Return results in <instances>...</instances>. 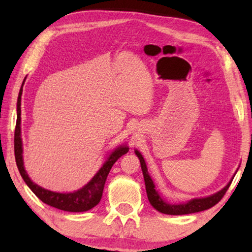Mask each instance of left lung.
Wrapping results in <instances>:
<instances>
[{
    "label": "left lung",
    "instance_id": "left-lung-1",
    "mask_svg": "<svg viewBox=\"0 0 252 252\" xmlns=\"http://www.w3.org/2000/svg\"><path fill=\"white\" fill-rule=\"evenodd\" d=\"M136 157L139 158L140 160V164H141V169H142V173H143V178H144V183H146V190H147V195L149 199V202L151 203V206L161 213H164V215H171V216H181V215H189V213H195V212H200L203 210H207V209H210L211 207L215 206V204L218 203L224 193L227 192L228 188L231 185V182L233 180L236 173L233 174V177L231 180H230L227 186L222 188L218 192L213 193L211 195H208V197L204 198H193L189 200V201L182 202V203H170L164 201L160 193L158 192V190L156 189V185L153 183V180L150 177V174L148 172V168H147V163L144 161L143 157L141 153H140L138 150H134Z\"/></svg>",
    "mask_w": 252,
    "mask_h": 252
}]
</instances>
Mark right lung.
I'll return each mask as SVG.
<instances>
[{"label":"right lung","mask_w":252,"mask_h":252,"mask_svg":"<svg viewBox=\"0 0 252 252\" xmlns=\"http://www.w3.org/2000/svg\"><path fill=\"white\" fill-rule=\"evenodd\" d=\"M25 79L22 83V87L20 89L18 103H16V116H18V118H16V126L14 133L15 161L21 177L23 178V180L27 183L30 189L33 191V193L42 202L49 204L51 207L69 212H83L90 210V209L94 208L100 202L102 193H103L105 180L108 178V174L111 168H112V165L116 163V161L119 158H121L123 155H126L129 151V147L126 144H122V146L117 147L112 152H110L105 158L104 163L102 164L99 171L94 174V177L87 185L81 188V189L73 191V192H54V191L44 189V188L34 183L31 180V178L29 177L27 170L24 168L23 144L22 138H21V96H22L23 84L25 82Z\"/></svg>","instance_id":"add662e5"}]
</instances>
